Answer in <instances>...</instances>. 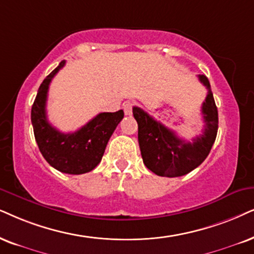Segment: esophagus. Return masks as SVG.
Segmentation results:
<instances>
[{
  "label": "esophagus",
  "mask_w": 254,
  "mask_h": 254,
  "mask_svg": "<svg viewBox=\"0 0 254 254\" xmlns=\"http://www.w3.org/2000/svg\"><path fill=\"white\" fill-rule=\"evenodd\" d=\"M132 107H133V104L130 103V102H127V103H125L123 105L124 114L127 115V116H131V115H132Z\"/></svg>",
  "instance_id": "esophagus-1"
}]
</instances>
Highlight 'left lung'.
<instances>
[{
	"mask_svg": "<svg viewBox=\"0 0 254 254\" xmlns=\"http://www.w3.org/2000/svg\"><path fill=\"white\" fill-rule=\"evenodd\" d=\"M198 78L207 89V96L201 105L205 125L203 134L193 138L192 143L178 137L175 131L157 122L143 109H132L138 124V143L143 162L157 176H184L200 165L212 149L218 132V110L207 77L198 75Z\"/></svg>",
	"mask_w": 254,
	"mask_h": 254,
	"instance_id": "obj_1",
	"label": "left lung"
}]
</instances>
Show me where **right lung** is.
I'll return each mask as SVG.
<instances>
[{
  "label": "right lung",
  "mask_w": 254,
  "mask_h": 254,
  "mask_svg": "<svg viewBox=\"0 0 254 254\" xmlns=\"http://www.w3.org/2000/svg\"><path fill=\"white\" fill-rule=\"evenodd\" d=\"M62 61L42 82L31 108L35 139L42 156L59 171L69 175L90 172L99 164L111 134L123 120V110L101 112L75 132L63 133L47 118V97L51 79L63 68Z\"/></svg>",
  "instance_id": "right-lung-1"
}]
</instances>
